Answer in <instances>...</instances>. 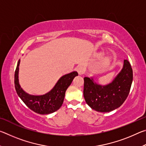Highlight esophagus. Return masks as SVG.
Instances as JSON below:
<instances>
[{
  "mask_svg": "<svg viewBox=\"0 0 146 146\" xmlns=\"http://www.w3.org/2000/svg\"><path fill=\"white\" fill-rule=\"evenodd\" d=\"M76 71H77V72L78 73L79 75H84L86 73V70L85 68L82 67V66H80V67L77 68L76 69Z\"/></svg>",
  "mask_w": 146,
  "mask_h": 146,
  "instance_id": "obj_1",
  "label": "esophagus"
}]
</instances>
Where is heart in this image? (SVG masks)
<instances>
[{
	"label": "heart",
	"instance_id": "heart-1",
	"mask_svg": "<svg viewBox=\"0 0 146 146\" xmlns=\"http://www.w3.org/2000/svg\"><path fill=\"white\" fill-rule=\"evenodd\" d=\"M103 64H104H104H106V62H103Z\"/></svg>",
	"mask_w": 146,
	"mask_h": 146
}]
</instances>
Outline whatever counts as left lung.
Masks as SVG:
<instances>
[{"label":"left lung","mask_w":146,"mask_h":146,"mask_svg":"<svg viewBox=\"0 0 146 146\" xmlns=\"http://www.w3.org/2000/svg\"><path fill=\"white\" fill-rule=\"evenodd\" d=\"M84 97L87 104L99 112H109L119 108L129 95L133 81V70L124 60L123 69L112 83L101 86L93 79L84 78Z\"/></svg>","instance_id":"1"}]
</instances>
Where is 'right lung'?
Listing matches in <instances>:
<instances>
[{
    "instance_id": "right-lung-1",
    "label": "right lung",
    "mask_w": 146,
    "mask_h": 146,
    "mask_svg": "<svg viewBox=\"0 0 146 146\" xmlns=\"http://www.w3.org/2000/svg\"><path fill=\"white\" fill-rule=\"evenodd\" d=\"M20 60L15 71V88L17 95L28 107L38 114L45 115L52 113L58 110L62 105L65 93L72 82L75 76L78 75L76 71H73L62 76L52 90L44 95L34 96L28 95L22 90L19 83L18 73Z\"/></svg>"
}]
</instances>
